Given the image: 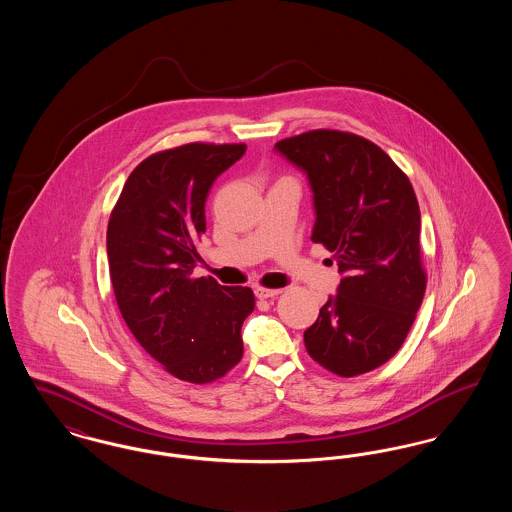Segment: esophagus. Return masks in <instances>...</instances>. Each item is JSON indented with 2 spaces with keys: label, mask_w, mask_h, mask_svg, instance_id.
I'll return each mask as SVG.
<instances>
[{
  "label": "esophagus",
  "mask_w": 512,
  "mask_h": 512,
  "mask_svg": "<svg viewBox=\"0 0 512 512\" xmlns=\"http://www.w3.org/2000/svg\"><path fill=\"white\" fill-rule=\"evenodd\" d=\"M255 295H257L259 299H272V297L280 295V290H270V288H257V290H255Z\"/></svg>",
  "instance_id": "obj_1"
}]
</instances>
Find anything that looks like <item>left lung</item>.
I'll list each match as a JSON object with an SVG mask.
<instances>
[{
    "label": "left lung",
    "instance_id": "8db88e82",
    "mask_svg": "<svg viewBox=\"0 0 512 512\" xmlns=\"http://www.w3.org/2000/svg\"><path fill=\"white\" fill-rule=\"evenodd\" d=\"M276 149L307 172L311 240L334 253L343 274L303 334L307 353L341 378L370 372L399 351L426 292L413 184L384 149L351 132L309 130Z\"/></svg>",
    "mask_w": 512,
    "mask_h": 512
}]
</instances>
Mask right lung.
Returning <instances> with one entry per match:
<instances>
[{"label": "right lung", "mask_w": 512, "mask_h": 512, "mask_svg": "<svg viewBox=\"0 0 512 512\" xmlns=\"http://www.w3.org/2000/svg\"><path fill=\"white\" fill-rule=\"evenodd\" d=\"M245 144L163 149L130 172L107 224L115 299L136 341L178 380L211 384L242 361L249 288L192 276L205 201Z\"/></svg>", "instance_id": "1"}]
</instances>
